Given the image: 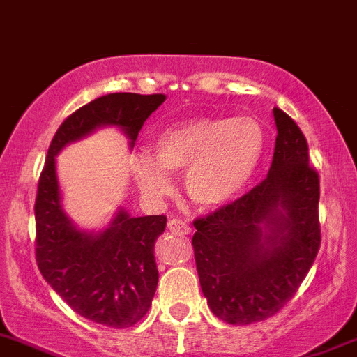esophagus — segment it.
Listing matches in <instances>:
<instances>
[{
    "label": "esophagus",
    "mask_w": 357,
    "mask_h": 357,
    "mask_svg": "<svg viewBox=\"0 0 357 357\" xmlns=\"http://www.w3.org/2000/svg\"><path fill=\"white\" fill-rule=\"evenodd\" d=\"M167 229L173 231V233H178V234H190L191 233V227L185 224L184 220L181 218H172V220L167 222Z\"/></svg>",
    "instance_id": "1"
}]
</instances>
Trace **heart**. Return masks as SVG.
<instances>
[{
  "mask_svg": "<svg viewBox=\"0 0 357 357\" xmlns=\"http://www.w3.org/2000/svg\"><path fill=\"white\" fill-rule=\"evenodd\" d=\"M264 153V132L251 117H195L164 128L155 137L153 157L135 153L132 172L141 191L160 199L173 188L169 173L184 172L191 202L218 209L249 184Z\"/></svg>",
  "mask_w": 357,
  "mask_h": 357,
  "instance_id": "heart-1",
  "label": "heart"
}]
</instances>
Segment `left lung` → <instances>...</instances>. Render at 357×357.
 I'll use <instances>...</instances> for the list:
<instances>
[{
  "label": "left lung",
  "instance_id": "1",
  "mask_svg": "<svg viewBox=\"0 0 357 357\" xmlns=\"http://www.w3.org/2000/svg\"><path fill=\"white\" fill-rule=\"evenodd\" d=\"M273 164L249 193L193 222L200 287L231 325L271 318L305 280L321 243L319 175L298 124L280 108Z\"/></svg>",
  "mask_w": 357,
  "mask_h": 357
}]
</instances>
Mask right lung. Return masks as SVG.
<instances>
[{
	"label": "right lung",
	"mask_w": 357,
	"mask_h": 357,
	"mask_svg": "<svg viewBox=\"0 0 357 357\" xmlns=\"http://www.w3.org/2000/svg\"><path fill=\"white\" fill-rule=\"evenodd\" d=\"M166 100L162 93H108L63 121L48 148L36 197V261L43 278L83 318L114 328L135 325L151 307L158 283L155 240L166 216L115 215L108 229H75L61 208L56 155L99 126H119L135 144L146 119Z\"/></svg>",
	"instance_id": "right-lung-1"
}]
</instances>
